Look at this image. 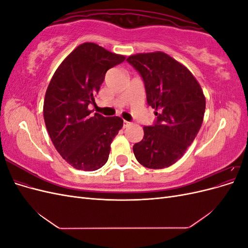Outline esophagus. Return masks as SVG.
I'll return each instance as SVG.
<instances>
[{"instance_id":"1","label":"esophagus","mask_w":248,"mask_h":248,"mask_svg":"<svg viewBox=\"0 0 248 248\" xmlns=\"http://www.w3.org/2000/svg\"><path fill=\"white\" fill-rule=\"evenodd\" d=\"M130 124H131V123H130V122H128V121H124V122H123V126H124V128H126V127H128Z\"/></svg>"}]
</instances>
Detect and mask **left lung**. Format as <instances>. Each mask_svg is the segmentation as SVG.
<instances>
[{
  "label": "left lung",
  "instance_id": "8db88e82",
  "mask_svg": "<svg viewBox=\"0 0 248 248\" xmlns=\"http://www.w3.org/2000/svg\"><path fill=\"white\" fill-rule=\"evenodd\" d=\"M141 77L155 122L144 127V138L133 146L137 160L148 169H164L178 161L201 128L206 99L185 66L161 51L126 60Z\"/></svg>",
  "mask_w": 248,
  "mask_h": 248
}]
</instances>
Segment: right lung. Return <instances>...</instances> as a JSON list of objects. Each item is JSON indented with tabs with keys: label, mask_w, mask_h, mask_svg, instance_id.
Masks as SVG:
<instances>
[{
	"label": "right lung",
	"mask_w": 248,
	"mask_h": 248,
	"mask_svg": "<svg viewBox=\"0 0 248 248\" xmlns=\"http://www.w3.org/2000/svg\"><path fill=\"white\" fill-rule=\"evenodd\" d=\"M124 60L98 44L82 43L59 66L49 82L44 122L57 151L74 169L96 170L108 159L110 144L123 120L92 115L88 106L95 103L107 71Z\"/></svg>",
	"instance_id": "obj_1"
}]
</instances>
